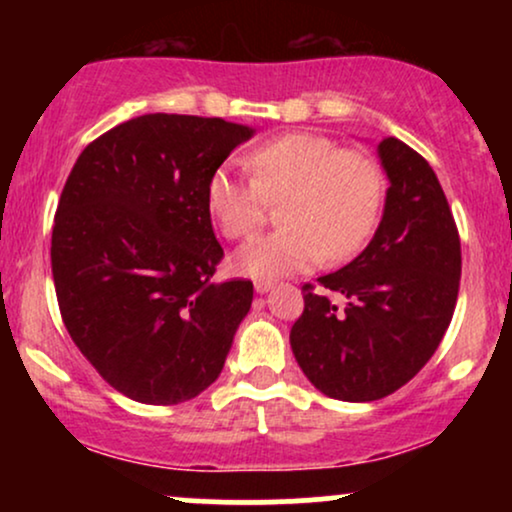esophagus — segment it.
Returning <instances> with one entry per match:
<instances>
[{
  "instance_id": "obj_1",
  "label": "esophagus",
  "mask_w": 512,
  "mask_h": 512,
  "mask_svg": "<svg viewBox=\"0 0 512 512\" xmlns=\"http://www.w3.org/2000/svg\"><path fill=\"white\" fill-rule=\"evenodd\" d=\"M274 289V281H255V291L257 293H267Z\"/></svg>"
}]
</instances>
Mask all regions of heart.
Listing matches in <instances>:
<instances>
[{
  "label": "heart",
  "mask_w": 512,
  "mask_h": 512,
  "mask_svg": "<svg viewBox=\"0 0 512 512\" xmlns=\"http://www.w3.org/2000/svg\"><path fill=\"white\" fill-rule=\"evenodd\" d=\"M252 178L219 168L207 182V209L226 238H250L281 202L286 228L250 240L233 257L236 272L272 281L303 272L325 257L342 262L366 248L385 202L383 168L330 137L289 132L250 151Z\"/></svg>",
  "instance_id": "b5f03b06"
}]
</instances>
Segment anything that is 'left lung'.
<instances>
[{
	"label": "left lung",
	"mask_w": 512,
	"mask_h": 512,
	"mask_svg": "<svg viewBox=\"0 0 512 512\" xmlns=\"http://www.w3.org/2000/svg\"><path fill=\"white\" fill-rule=\"evenodd\" d=\"M378 156L390 180L378 231L354 262L317 279L325 291L303 286V315L291 327L305 378L342 402L407 385L436 354L460 291V236L433 168L395 137Z\"/></svg>",
	"instance_id": "8db88e82"
}]
</instances>
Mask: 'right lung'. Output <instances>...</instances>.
Segmentation results:
<instances>
[{
	"instance_id": "add662e5",
	"label": "right lung",
	"mask_w": 512,
	"mask_h": 512,
	"mask_svg": "<svg viewBox=\"0 0 512 512\" xmlns=\"http://www.w3.org/2000/svg\"><path fill=\"white\" fill-rule=\"evenodd\" d=\"M255 129L154 113L76 158L52 226V279L69 337L117 392L180 404L219 378L252 281L216 284L223 250L207 182Z\"/></svg>"
}]
</instances>
